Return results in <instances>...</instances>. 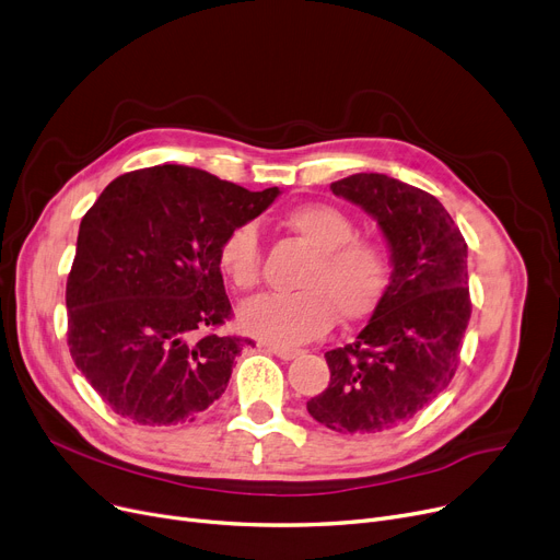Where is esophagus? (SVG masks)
<instances>
[{"mask_svg": "<svg viewBox=\"0 0 560 560\" xmlns=\"http://www.w3.org/2000/svg\"><path fill=\"white\" fill-rule=\"evenodd\" d=\"M265 351H270V354L279 357L281 361H292L300 357V349H290V347H275V345H268L265 347Z\"/></svg>", "mask_w": 560, "mask_h": 560, "instance_id": "obj_1", "label": "esophagus"}]
</instances>
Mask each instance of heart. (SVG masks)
Segmentation results:
<instances>
[{
  "instance_id": "1",
  "label": "heart",
  "mask_w": 560,
  "mask_h": 560,
  "mask_svg": "<svg viewBox=\"0 0 560 560\" xmlns=\"http://www.w3.org/2000/svg\"><path fill=\"white\" fill-rule=\"evenodd\" d=\"M283 226L315 252L292 295H262L241 308V327L272 345H302L340 322L368 317L390 283V256L374 241L357 238V224L329 203H306L283 215ZM226 281L252 290L260 279V241L254 224L233 226L220 243Z\"/></svg>"
}]
</instances>
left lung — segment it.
<instances>
[{
	"label": "left lung",
	"instance_id": "obj_1",
	"mask_svg": "<svg viewBox=\"0 0 560 560\" xmlns=\"http://www.w3.org/2000/svg\"><path fill=\"white\" fill-rule=\"evenodd\" d=\"M331 190L376 220L393 272L357 340L325 354L331 381L306 408L338 433L390 431L456 374L472 313L467 245L443 203L393 176L351 174Z\"/></svg>",
	"mask_w": 560,
	"mask_h": 560
}]
</instances>
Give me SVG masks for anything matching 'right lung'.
<instances>
[{"mask_svg":"<svg viewBox=\"0 0 560 560\" xmlns=\"http://www.w3.org/2000/svg\"><path fill=\"white\" fill-rule=\"evenodd\" d=\"M279 195L156 165L117 176L83 215L66 288L68 345L117 416L182 424L222 397L247 340L206 334L231 317L218 249Z\"/></svg>","mask_w":560,"mask_h":560,"instance_id":"1","label":"right lung"}]
</instances>
